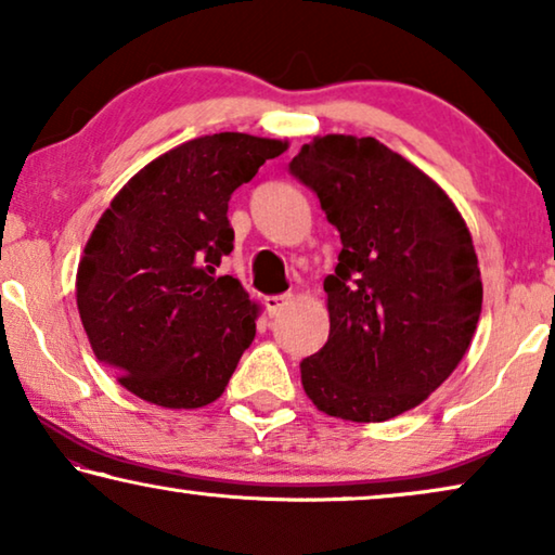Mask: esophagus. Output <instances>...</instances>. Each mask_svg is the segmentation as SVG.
<instances>
[{
  "mask_svg": "<svg viewBox=\"0 0 555 555\" xmlns=\"http://www.w3.org/2000/svg\"><path fill=\"white\" fill-rule=\"evenodd\" d=\"M287 302H291V295H268L264 297V310H268V315H278Z\"/></svg>",
  "mask_w": 555,
  "mask_h": 555,
  "instance_id": "1",
  "label": "esophagus"
}]
</instances>
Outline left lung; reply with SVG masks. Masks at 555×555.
Returning a JSON list of instances; mask_svg holds the SVG:
<instances>
[{
  "mask_svg": "<svg viewBox=\"0 0 555 555\" xmlns=\"http://www.w3.org/2000/svg\"><path fill=\"white\" fill-rule=\"evenodd\" d=\"M291 175L343 243L323 283L331 335L300 363L302 388L333 417L390 421L443 385L476 333L483 283L470 232L428 175L375 138H315Z\"/></svg>",
  "mask_w": 555,
  "mask_h": 555,
  "instance_id": "8db88e82",
  "label": "left lung"
}]
</instances>
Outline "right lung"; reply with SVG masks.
Wrapping results in <instances>:
<instances>
[{
    "mask_svg": "<svg viewBox=\"0 0 555 555\" xmlns=\"http://www.w3.org/2000/svg\"><path fill=\"white\" fill-rule=\"evenodd\" d=\"M287 142L243 132L175 147L117 192L87 240L77 308L100 363L163 408L222 396L255 337L258 308L232 275L228 203Z\"/></svg>",
    "mask_w": 555,
    "mask_h": 555,
    "instance_id": "right-lung-1",
    "label": "right lung"
}]
</instances>
